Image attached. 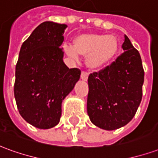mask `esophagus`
<instances>
[{
	"mask_svg": "<svg viewBox=\"0 0 158 158\" xmlns=\"http://www.w3.org/2000/svg\"><path fill=\"white\" fill-rule=\"evenodd\" d=\"M88 76H89V74H88V73L86 72H82L81 73V79L82 80H84V81H87V79H88Z\"/></svg>",
	"mask_w": 158,
	"mask_h": 158,
	"instance_id": "esophagus-1",
	"label": "esophagus"
}]
</instances>
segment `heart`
Returning a JSON list of instances; mask_svg holds the SVG:
<instances>
[{
    "label": "heart",
    "mask_w": 158,
    "mask_h": 158,
    "mask_svg": "<svg viewBox=\"0 0 158 158\" xmlns=\"http://www.w3.org/2000/svg\"><path fill=\"white\" fill-rule=\"evenodd\" d=\"M119 42L116 36L103 34H83L73 40V45H64L69 57L78 60L80 56H87L86 65L97 69L112 62L118 54Z\"/></svg>",
    "instance_id": "obj_1"
}]
</instances>
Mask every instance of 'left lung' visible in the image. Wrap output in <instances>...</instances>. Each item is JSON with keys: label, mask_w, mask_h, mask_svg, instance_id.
<instances>
[{"label": "left lung", "mask_w": 158, "mask_h": 158, "mask_svg": "<svg viewBox=\"0 0 158 158\" xmlns=\"http://www.w3.org/2000/svg\"><path fill=\"white\" fill-rule=\"evenodd\" d=\"M123 53L88 78L87 113L94 125L114 130L134 118L142 98L144 69L139 52L123 35Z\"/></svg>", "instance_id": "obj_1"}]
</instances>
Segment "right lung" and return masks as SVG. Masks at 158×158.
<instances>
[{
	"instance_id": "obj_1",
	"label": "right lung",
	"mask_w": 158,
	"mask_h": 158,
	"mask_svg": "<svg viewBox=\"0 0 158 158\" xmlns=\"http://www.w3.org/2000/svg\"><path fill=\"white\" fill-rule=\"evenodd\" d=\"M68 26L44 22L23 43L16 65L14 96L20 115L38 129L58 124L62 101L80 78V70L69 69L61 48Z\"/></svg>"
}]
</instances>
